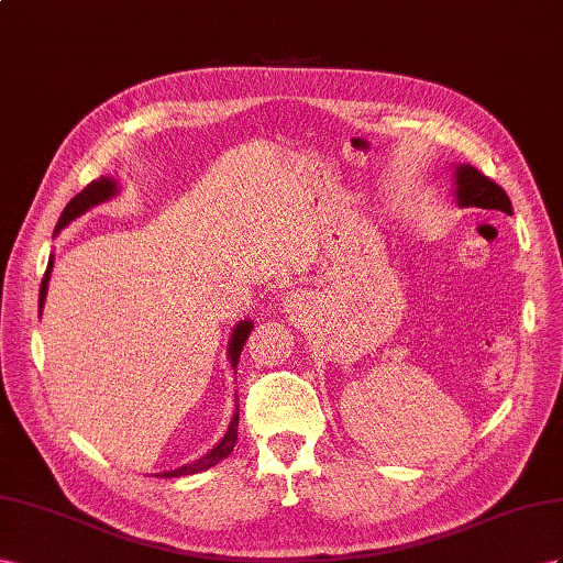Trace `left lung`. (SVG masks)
<instances>
[{"label":"left lung","mask_w":563,"mask_h":563,"mask_svg":"<svg viewBox=\"0 0 563 563\" xmlns=\"http://www.w3.org/2000/svg\"><path fill=\"white\" fill-rule=\"evenodd\" d=\"M455 202L460 207H481L511 214L507 192L472 165H455Z\"/></svg>","instance_id":"obj_1"}]
</instances>
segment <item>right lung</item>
Listing matches in <instances>:
<instances>
[{"mask_svg": "<svg viewBox=\"0 0 563 563\" xmlns=\"http://www.w3.org/2000/svg\"><path fill=\"white\" fill-rule=\"evenodd\" d=\"M118 192H120V186H118L115 179H110V176H101V179L91 181L82 192H77V196L66 205V210H63V214H60V219H58V223H56V231H54V233L58 235L63 229L68 227L70 221H75V219L82 217L85 212H89L91 207L112 200V198L118 196ZM52 268H54V254L49 256V266H46V273H44V278H42V287H40V313H42V309H44L46 290H49ZM252 328H254L252 320H240V323H235V328H233V332H231V336H229V363H231L233 371H235V365H238V361H240V351H243V346H245V342H247V336H250ZM238 417H240V410L235 408L233 420H231L227 433H223V439L212 448L210 453L202 455V457L196 460V462L184 464V467H179V470L163 472V474H155V476H163V478L190 476V474H198V472L210 470V467H214V464H219L223 457H229V455L233 453L235 441H238Z\"/></svg>", "mask_w": 563, "mask_h": 563, "instance_id": "1", "label": "right lung"}]
</instances>
